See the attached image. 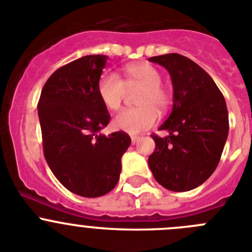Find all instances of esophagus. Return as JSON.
<instances>
[{
  "label": "esophagus",
  "instance_id": "esophagus-1",
  "mask_svg": "<svg viewBox=\"0 0 252 252\" xmlns=\"http://www.w3.org/2000/svg\"><path fill=\"white\" fill-rule=\"evenodd\" d=\"M138 140H140V137H138V136H131V142H132V145H135Z\"/></svg>",
  "mask_w": 252,
  "mask_h": 252
}]
</instances>
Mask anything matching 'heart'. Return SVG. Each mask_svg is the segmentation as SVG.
Here are the masks:
<instances>
[{
    "label": "heart",
    "instance_id": "heart-1",
    "mask_svg": "<svg viewBox=\"0 0 252 252\" xmlns=\"http://www.w3.org/2000/svg\"><path fill=\"white\" fill-rule=\"evenodd\" d=\"M141 87L137 94V107L125 108L112 121L114 127L130 135H137L152 127L158 112H165L171 94L161 84L156 67L146 62L127 64L124 68V80L114 72H105L97 81V94L107 110L117 111L124 102L127 90Z\"/></svg>",
    "mask_w": 252,
    "mask_h": 252
}]
</instances>
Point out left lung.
Instances as JSON below:
<instances>
[{"mask_svg": "<svg viewBox=\"0 0 252 252\" xmlns=\"http://www.w3.org/2000/svg\"><path fill=\"white\" fill-rule=\"evenodd\" d=\"M171 76L174 106L158 130L151 135L156 149L149 166L155 180L167 190L182 192L204 184L216 170L228 133L225 98L209 73L179 54L150 57Z\"/></svg>", "mask_w": 252, "mask_h": 252, "instance_id": "1", "label": "left lung"}]
</instances>
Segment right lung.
<instances>
[{
	"label": "right lung",
	"instance_id": "right-lung-1",
	"mask_svg": "<svg viewBox=\"0 0 252 252\" xmlns=\"http://www.w3.org/2000/svg\"><path fill=\"white\" fill-rule=\"evenodd\" d=\"M108 57L90 55L55 71L38 101L43 155L56 179L84 197L106 195L119 182L121 158L131 144L124 131L101 135L110 114L97 94Z\"/></svg>",
	"mask_w": 252,
	"mask_h": 252
}]
</instances>
